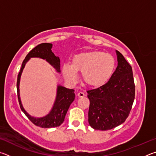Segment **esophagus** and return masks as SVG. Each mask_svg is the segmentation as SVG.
<instances>
[{
	"label": "esophagus",
	"mask_w": 156,
	"mask_h": 156,
	"mask_svg": "<svg viewBox=\"0 0 156 156\" xmlns=\"http://www.w3.org/2000/svg\"><path fill=\"white\" fill-rule=\"evenodd\" d=\"M78 96L79 98H83L84 96H85V95H84V94L83 93V92H78Z\"/></svg>",
	"instance_id": "1"
}]
</instances>
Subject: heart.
<instances>
[{
    "label": "heart",
    "instance_id": "b5f03b06",
    "mask_svg": "<svg viewBox=\"0 0 156 156\" xmlns=\"http://www.w3.org/2000/svg\"><path fill=\"white\" fill-rule=\"evenodd\" d=\"M115 68V60L107 53L93 50L78 53L72 58V63L62 66V73L69 83L77 80L78 72L82 80L91 87H99L111 78Z\"/></svg>",
    "mask_w": 156,
    "mask_h": 156
}]
</instances>
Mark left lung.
Instances as JSON below:
<instances>
[{"label":"left lung","mask_w":156,"mask_h":156,"mask_svg":"<svg viewBox=\"0 0 156 156\" xmlns=\"http://www.w3.org/2000/svg\"><path fill=\"white\" fill-rule=\"evenodd\" d=\"M118 66L106 84L87 91L89 124L96 130H109L122 124L130 113L135 85L131 65L115 50Z\"/></svg>","instance_id":"1"}]
</instances>
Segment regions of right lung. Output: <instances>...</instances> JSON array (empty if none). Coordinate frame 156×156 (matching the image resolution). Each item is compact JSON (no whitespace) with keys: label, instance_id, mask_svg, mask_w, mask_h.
Wrapping results in <instances>:
<instances>
[{"label":"right lung","instance_id":"1","mask_svg":"<svg viewBox=\"0 0 156 156\" xmlns=\"http://www.w3.org/2000/svg\"><path fill=\"white\" fill-rule=\"evenodd\" d=\"M52 46L53 44L51 43H41L29 52L25 60H23L17 79L18 98L21 110L34 125L42 128L56 127L62 124L69 108L75 99V94L73 89L66 88L58 84L57 85L56 96L54 105L47 115L40 118L34 117L29 114L23 107L20 96V82L23 69L31 58H39L45 60L49 65H51L55 69L56 72L60 73V60L59 57L56 56L53 53L51 50Z\"/></svg>","mask_w":156,"mask_h":156}]
</instances>
